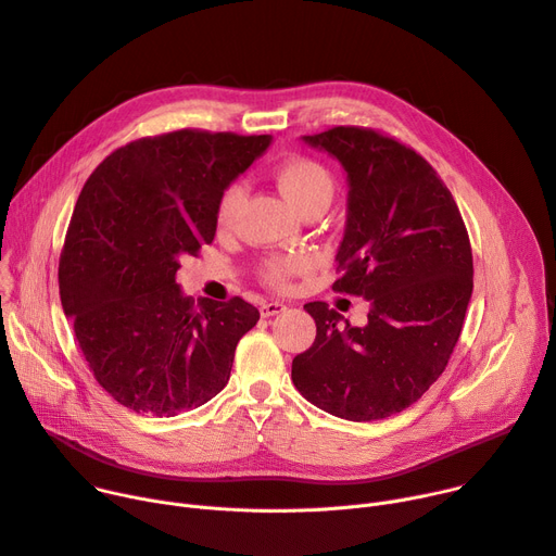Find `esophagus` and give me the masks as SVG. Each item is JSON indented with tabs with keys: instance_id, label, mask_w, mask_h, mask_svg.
<instances>
[{
	"instance_id": "obj_1",
	"label": "esophagus",
	"mask_w": 556,
	"mask_h": 556,
	"mask_svg": "<svg viewBox=\"0 0 556 556\" xmlns=\"http://www.w3.org/2000/svg\"><path fill=\"white\" fill-rule=\"evenodd\" d=\"M287 307L282 305V303H278V301H271V303H265L263 307H261V314L265 316V318H269V316H278V314H282Z\"/></svg>"
}]
</instances>
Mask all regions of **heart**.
<instances>
[{
	"instance_id": "1",
	"label": "heart",
	"mask_w": 556,
	"mask_h": 556,
	"mask_svg": "<svg viewBox=\"0 0 556 556\" xmlns=\"http://www.w3.org/2000/svg\"><path fill=\"white\" fill-rule=\"evenodd\" d=\"M276 185L287 198V202L295 211H309V208H327L331 198H333V178L329 170L312 160V157H291L278 164L276 168ZM244 202V185L242 182H231L218 202L216 211V225L220 231H227L236 225L238 211ZM314 267L312 255L307 253H282V255H271L263 263V278L271 287H287L289 280L298 274H305Z\"/></svg>"
}]
</instances>
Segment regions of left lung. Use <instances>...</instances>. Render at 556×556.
<instances>
[{"mask_svg":"<svg viewBox=\"0 0 556 556\" xmlns=\"http://www.w3.org/2000/svg\"><path fill=\"white\" fill-rule=\"evenodd\" d=\"M303 140L348 174V225L331 289L363 295L369 314L365 327L343 326L327 303H307L316 340L293 358L291 380L338 418H388L447 367L472 298V247L450 189L414 149L365 126Z\"/></svg>","mask_w":556,"mask_h":556,"instance_id":"left-lung-1","label":"left lung"}]
</instances>
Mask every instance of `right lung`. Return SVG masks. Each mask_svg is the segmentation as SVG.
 Returning <instances> with one entry per match:
<instances>
[{
    "mask_svg": "<svg viewBox=\"0 0 556 556\" xmlns=\"http://www.w3.org/2000/svg\"><path fill=\"white\" fill-rule=\"evenodd\" d=\"M271 136L180 129L115 149L84 185L60 255V298L96 380L157 418L211 401L261 318L242 298L198 305L180 258L216 236L223 191Z\"/></svg>",
    "mask_w": 556,
    "mask_h": 556,
    "instance_id": "right-lung-1",
    "label": "right lung"
}]
</instances>
